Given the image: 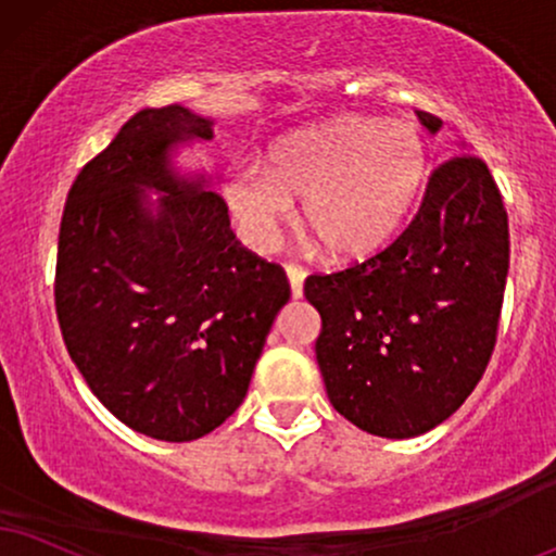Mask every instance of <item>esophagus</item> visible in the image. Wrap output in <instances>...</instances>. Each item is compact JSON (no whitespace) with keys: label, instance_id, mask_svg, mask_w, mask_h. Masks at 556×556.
<instances>
[{"label":"esophagus","instance_id":"obj_1","mask_svg":"<svg viewBox=\"0 0 556 556\" xmlns=\"http://www.w3.org/2000/svg\"><path fill=\"white\" fill-rule=\"evenodd\" d=\"M286 276H289V283H291V296L293 299L304 296V278H306L304 267L296 263H286Z\"/></svg>","mask_w":556,"mask_h":556}]
</instances>
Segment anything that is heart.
I'll use <instances>...</instances> for the list:
<instances>
[{"label": "heart", "instance_id": "1", "mask_svg": "<svg viewBox=\"0 0 556 556\" xmlns=\"http://www.w3.org/2000/svg\"><path fill=\"white\" fill-rule=\"evenodd\" d=\"M428 175V143L413 123L348 115L283 139L224 182L242 235L267 247L301 198V224L327 255L366 257L394 237Z\"/></svg>", "mask_w": 556, "mask_h": 556}]
</instances>
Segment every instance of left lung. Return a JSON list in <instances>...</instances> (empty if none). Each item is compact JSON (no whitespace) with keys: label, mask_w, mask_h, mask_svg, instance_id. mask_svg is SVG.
<instances>
[{"label":"left lung","mask_w":556,"mask_h":556,"mask_svg":"<svg viewBox=\"0 0 556 556\" xmlns=\"http://www.w3.org/2000/svg\"><path fill=\"white\" fill-rule=\"evenodd\" d=\"M417 118L430 134L443 123L425 111ZM508 265V211L488 164L448 156L392 244L306 278L332 407L381 438L422 435L454 415L495 351Z\"/></svg>","instance_id":"1"}]
</instances>
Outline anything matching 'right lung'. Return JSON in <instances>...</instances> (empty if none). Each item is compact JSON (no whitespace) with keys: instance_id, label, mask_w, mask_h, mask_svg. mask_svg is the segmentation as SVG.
<instances>
[{"instance_id":"obj_1","label":"right lung","mask_w":556,"mask_h":556,"mask_svg":"<svg viewBox=\"0 0 556 556\" xmlns=\"http://www.w3.org/2000/svg\"><path fill=\"white\" fill-rule=\"evenodd\" d=\"M211 126L182 105L136 113L81 167L59 229L53 296L74 366L123 425L169 443L235 415L291 296L283 267L237 242L205 177L173 167L175 147L211 141Z\"/></svg>"}]
</instances>
